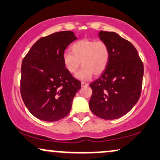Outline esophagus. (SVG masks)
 Returning a JSON list of instances; mask_svg holds the SVG:
<instances>
[{"label": "esophagus", "mask_w": 160, "mask_h": 160, "mask_svg": "<svg viewBox=\"0 0 160 160\" xmlns=\"http://www.w3.org/2000/svg\"><path fill=\"white\" fill-rule=\"evenodd\" d=\"M81 86H82V87H85V86H89V83H87V82H82Z\"/></svg>", "instance_id": "obj_1"}]
</instances>
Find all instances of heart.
<instances>
[{
  "mask_svg": "<svg viewBox=\"0 0 160 160\" xmlns=\"http://www.w3.org/2000/svg\"><path fill=\"white\" fill-rule=\"evenodd\" d=\"M71 53L64 52L62 56L64 65L71 74H76L81 80H89L92 74L99 75L107 68L110 58V49L103 40L82 39L71 47Z\"/></svg>",
  "mask_w": 160,
  "mask_h": 160,
  "instance_id": "heart-1",
  "label": "heart"
}]
</instances>
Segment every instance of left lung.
<instances>
[{
  "label": "left lung",
  "mask_w": 160,
  "mask_h": 160,
  "mask_svg": "<svg viewBox=\"0 0 160 160\" xmlns=\"http://www.w3.org/2000/svg\"><path fill=\"white\" fill-rule=\"evenodd\" d=\"M99 34L109 47L110 58L100 78L89 84V108L100 118L115 120L131 111L140 98L144 65L131 42L115 32Z\"/></svg>",
  "instance_id": "1"
}]
</instances>
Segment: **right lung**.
Segmentation results:
<instances>
[{"mask_svg":"<svg viewBox=\"0 0 160 160\" xmlns=\"http://www.w3.org/2000/svg\"><path fill=\"white\" fill-rule=\"evenodd\" d=\"M69 31L40 38L24 57L20 92L29 112L38 119L55 122L65 117L81 82L64 65L66 47L76 40Z\"/></svg>","mask_w":160,"mask_h":160,"instance_id":"right-lung-1","label":"right lung"}]
</instances>
